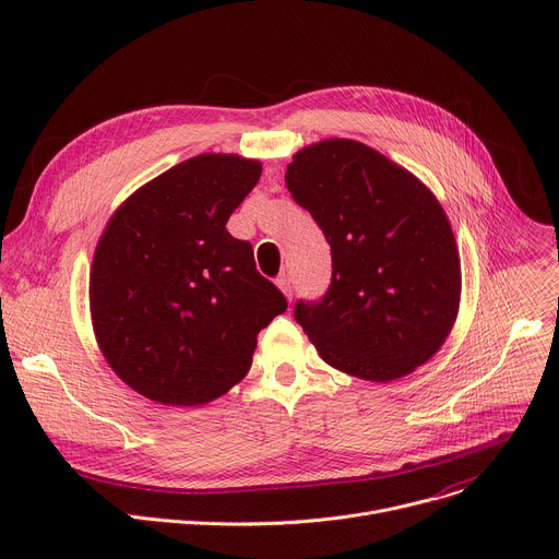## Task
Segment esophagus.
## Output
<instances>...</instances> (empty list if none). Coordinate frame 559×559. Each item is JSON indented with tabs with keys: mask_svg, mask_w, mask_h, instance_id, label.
Returning a JSON list of instances; mask_svg holds the SVG:
<instances>
[{
	"mask_svg": "<svg viewBox=\"0 0 559 559\" xmlns=\"http://www.w3.org/2000/svg\"><path fill=\"white\" fill-rule=\"evenodd\" d=\"M276 285H278V289L285 294V298L292 300V278H289L287 274H281V276L276 278Z\"/></svg>",
	"mask_w": 559,
	"mask_h": 559,
	"instance_id": "1",
	"label": "esophagus"
}]
</instances>
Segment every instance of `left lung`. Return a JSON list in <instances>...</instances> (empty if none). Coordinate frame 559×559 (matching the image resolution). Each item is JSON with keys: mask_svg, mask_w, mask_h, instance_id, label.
<instances>
[{"mask_svg": "<svg viewBox=\"0 0 559 559\" xmlns=\"http://www.w3.org/2000/svg\"><path fill=\"white\" fill-rule=\"evenodd\" d=\"M285 183L323 229L334 267L321 300L296 302V323L334 369L371 382L409 376L444 345L460 307V254L440 201L354 139L298 150Z\"/></svg>", "mask_w": 559, "mask_h": 559, "instance_id": "obj_1", "label": "left lung"}]
</instances>
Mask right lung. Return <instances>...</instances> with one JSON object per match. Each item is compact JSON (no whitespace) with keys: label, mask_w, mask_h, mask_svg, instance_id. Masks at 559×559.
<instances>
[{"label":"right lung","mask_w":559,"mask_h":559,"mask_svg":"<svg viewBox=\"0 0 559 559\" xmlns=\"http://www.w3.org/2000/svg\"><path fill=\"white\" fill-rule=\"evenodd\" d=\"M261 162L199 154L130 194L91 267V316L112 371L136 393L199 407L252 367L257 336L287 309L225 223L259 183Z\"/></svg>","instance_id":"right-lung-1"}]
</instances>
